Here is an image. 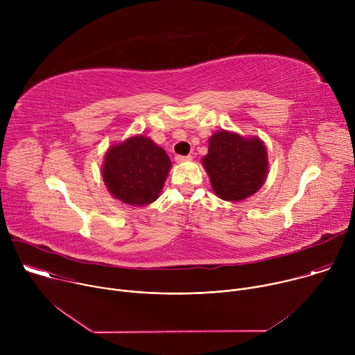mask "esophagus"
<instances>
[{"instance_id":"esophagus-1","label":"esophagus","mask_w":355,"mask_h":355,"mask_svg":"<svg viewBox=\"0 0 355 355\" xmlns=\"http://www.w3.org/2000/svg\"><path fill=\"white\" fill-rule=\"evenodd\" d=\"M192 157L191 156H175V162L177 163H182V162H189Z\"/></svg>"}]
</instances>
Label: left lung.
<instances>
[{"instance_id":"1","label":"left lung","mask_w":355,"mask_h":355,"mask_svg":"<svg viewBox=\"0 0 355 355\" xmlns=\"http://www.w3.org/2000/svg\"><path fill=\"white\" fill-rule=\"evenodd\" d=\"M212 191L223 200L240 202L254 195L268 175V153L257 136L244 137L219 130L209 137L208 155L202 157Z\"/></svg>"}]
</instances>
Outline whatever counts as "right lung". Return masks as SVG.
Masks as SVG:
<instances>
[{
	"label": "right lung",
	"mask_w": 355,
	"mask_h": 355,
	"mask_svg": "<svg viewBox=\"0 0 355 355\" xmlns=\"http://www.w3.org/2000/svg\"><path fill=\"white\" fill-rule=\"evenodd\" d=\"M170 168L166 150L150 137L136 135L107 150L101 174L115 199L144 207L159 198Z\"/></svg>",
	"instance_id": "right-lung-1"
}]
</instances>
